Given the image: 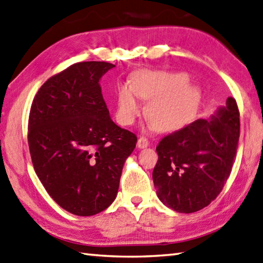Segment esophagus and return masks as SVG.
<instances>
[{
	"label": "esophagus",
	"instance_id": "34e87169",
	"mask_svg": "<svg viewBox=\"0 0 263 263\" xmlns=\"http://www.w3.org/2000/svg\"><path fill=\"white\" fill-rule=\"evenodd\" d=\"M137 146H138V148H140V149L148 147V146H149V141H148V139H147V138H145V137H140V138L138 139Z\"/></svg>",
	"mask_w": 263,
	"mask_h": 263
}]
</instances>
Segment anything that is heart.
Returning a JSON list of instances; mask_svg holds the SVG:
<instances>
[{
    "label": "heart",
    "mask_w": 263,
    "mask_h": 263,
    "mask_svg": "<svg viewBox=\"0 0 263 263\" xmlns=\"http://www.w3.org/2000/svg\"><path fill=\"white\" fill-rule=\"evenodd\" d=\"M183 73L158 70L138 71L131 79V87L121 85L117 91L116 117L122 125H131L142 110L137 95L151 100L147 115L159 130L176 131L193 120L198 104V91L188 85Z\"/></svg>",
    "instance_id": "b5f03b06"
}]
</instances>
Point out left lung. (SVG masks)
I'll list each match as a JSON object with an SVG mask.
<instances>
[{"mask_svg": "<svg viewBox=\"0 0 263 263\" xmlns=\"http://www.w3.org/2000/svg\"><path fill=\"white\" fill-rule=\"evenodd\" d=\"M239 139V110L229 97L209 120L164 137L153 171L159 200L179 213H193L217 198L233 168Z\"/></svg>", "mask_w": 263, "mask_h": 263, "instance_id": "8db88e82", "label": "left lung"}]
</instances>
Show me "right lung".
I'll return each instance as SVG.
<instances>
[{"mask_svg": "<svg viewBox=\"0 0 263 263\" xmlns=\"http://www.w3.org/2000/svg\"><path fill=\"white\" fill-rule=\"evenodd\" d=\"M115 65L84 61L45 82L28 120V146L39 179L54 202L90 217L114 202L137 137L109 116L99 81Z\"/></svg>", "mask_w": 263, "mask_h": 263, "instance_id": "add662e5", "label": "right lung"}]
</instances>
